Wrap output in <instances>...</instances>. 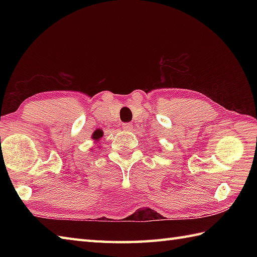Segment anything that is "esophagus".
I'll list each match as a JSON object with an SVG mask.
<instances>
[{"label": "esophagus", "instance_id": "34e87169", "mask_svg": "<svg viewBox=\"0 0 257 257\" xmlns=\"http://www.w3.org/2000/svg\"><path fill=\"white\" fill-rule=\"evenodd\" d=\"M133 128H134L133 123H130V122H125V123H122V129L124 130V132H132Z\"/></svg>", "mask_w": 257, "mask_h": 257}]
</instances>
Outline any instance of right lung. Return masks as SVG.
Returning <instances> with one entry per match:
<instances>
[{
  "label": "right lung",
  "mask_w": 257,
  "mask_h": 257,
  "mask_svg": "<svg viewBox=\"0 0 257 257\" xmlns=\"http://www.w3.org/2000/svg\"><path fill=\"white\" fill-rule=\"evenodd\" d=\"M102 135H103V133H102V130H96V132L94 133V135H92V139H94L95 141H99L100 140V138L102 137Z\"/></svg>",
  "instance_id": "1"
}]
</instances>
